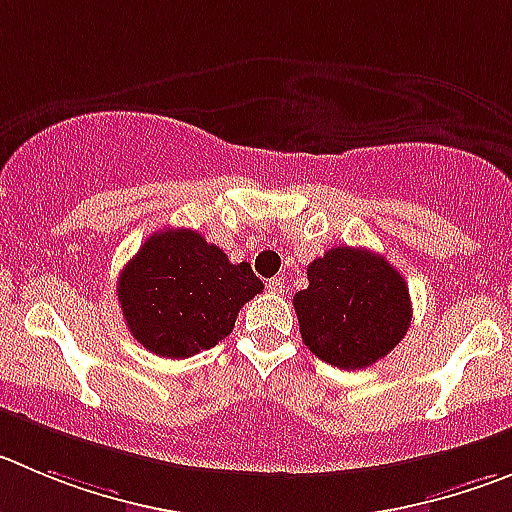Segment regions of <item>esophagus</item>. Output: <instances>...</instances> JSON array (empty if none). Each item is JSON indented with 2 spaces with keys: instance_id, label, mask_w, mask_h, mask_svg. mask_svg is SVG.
I'll list each match as a JSON object with an SVG mask.
<instances>
[{
  "instance_id": "1",
  "label": "esophagus",
  "mask_w": 512,
  "mask_h": 512,
  "mask_svg": "<svg viewBox=\"0 0 512 512\" xmlns=\"http://www.w3.org/2000/svg\"><path fill=\"white\" fill-rule=\"evenodd\" d=\"M267 290L275 295H285L288 293V283H285V278H272L270 283H267Z\"/></svg>"
}]
</instances>
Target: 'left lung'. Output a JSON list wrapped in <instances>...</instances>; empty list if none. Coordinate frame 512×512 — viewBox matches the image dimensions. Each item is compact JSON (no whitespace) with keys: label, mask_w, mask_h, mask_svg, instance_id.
Segmentation results:
<instances>
[{"label":"left lung","mask_w":512,"mask_h":512,"mask_svg":"<svg viewBox=\"0 0 512 512\" xmlns=\"http://www.w3.org/2000/svg\"><path fill=\"white\" fill-rule=\"evenodd\" d=\"M293 305L305 346L343 371L376 364L412 323L407 280L364 247H333L310 262Z\"/></svg>","instance_id":"left-lung-1"}]
</instances>
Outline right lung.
Here are the masks:
<instances>
[{
	"mask_svg": "<svg viewBox=\"0 0 512 512\" xmlns=\"http://www.w3.org/2000/svg\"><path fill=\"white\" fill-rule=\"evenodd\" d=\"M262 290L247 262L232 265L194 229L154 232L118 278L133 338L156 356L189 358L232 333L237 313Z\"/></svg>",
	"mask_w": 512,
	"mask_h": 512,
	"instance_id": "right-lung-1",
	"label": "right lung"
}]
</instances>
